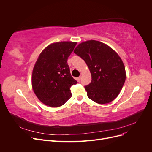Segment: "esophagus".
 <instances>
[{"label":"esophagus","mask_w":152,"mask_h":152,"mask_svg":"<svg viewBox=\"0 0 152 152\" xmlns=\"http://www.w3.org/2000/svg\"><path fill=\"white\" fill-rule=\"evenodd\" d=\"M77 82H80L81 81V77L80 76L77 77Z\"/></svg>","instance_id":"1"}]
</instances>
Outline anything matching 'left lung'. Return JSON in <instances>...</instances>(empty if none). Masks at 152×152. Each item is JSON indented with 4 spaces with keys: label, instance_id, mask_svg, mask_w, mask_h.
Here are the masks:
<instances>
[{
    "label": "left lung",
    "instance_id": "obj_1",
    "mask_svg": "<svg viewBox=\"0 0 152 152\" xmlns=\"http://www.w3.org/2000/svg\"><path fill=\"white\" fill-rule=\"evenodd\" d=\"M74 52L85 61L91 71L92 81L84 86L87 97L100 104L115 100L126 80L125 67L118 53L94 40L79 44Z\"/></svg>",
    "mask_w": 152,
    "mask_h": 152
}]
</instances>
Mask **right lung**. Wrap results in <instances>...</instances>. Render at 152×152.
Segmentation results:
<instances>
[{"mask_svg":"<svg viewBox=\"0 0 152 152\" xmlns=\"http://www.w3.org/2000/svg\"><path fill=\"white\" fill-rule=\"evenodd\" d=\"M76 42H60L48 45L40 54L32 75V86L45 105L57 107L71 96L70 87L77 84L67 63Z\"/></svg>","mask_w":152,"mask_h":152,"instance_id":"1","label":"right lung"}]
</instances>
